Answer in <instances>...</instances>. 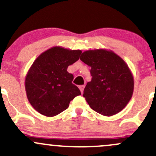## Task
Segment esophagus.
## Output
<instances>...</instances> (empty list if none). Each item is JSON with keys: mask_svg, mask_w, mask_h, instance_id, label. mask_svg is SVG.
<instances>
[{"mask_svg": "<svg viewBox=\"0 0 156 156\" xmlns=\"http://www.w3.org/2000/svg\"><path fill=\"white\" fill-rule=\"evenodd\" d=\"M79 89H80V90H81V93L83 94V89H84V85H82V86H80V87H79Z\"/></svg>", "mask_w": 156, "mask_h": 156, "instance_id": "obj_1", "label": "esophagus"}]
</instances>
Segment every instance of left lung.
I'll use <instances>...</instances> for the list:
<instances>
[{"mask_svg": "<svg viewBox=\"0 0 156 156\" xmlns=\"http://www.w3.org/2000/svg\"><path fill=\"white\" fill-rule=\"evenodd\" d=\"M80 59L91 67V81L83 90L90 107L105 116L121 112L130 101L134 89L133 74L125 61L111 50H87Z\"/></svg>", "mask_w": 156, "mask_h": 156, "instance_id": "obj_1", "label": "left lung"}]
</instances>
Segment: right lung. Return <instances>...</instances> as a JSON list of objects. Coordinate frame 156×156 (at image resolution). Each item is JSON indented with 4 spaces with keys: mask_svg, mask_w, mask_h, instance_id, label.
I'll return each mask as SVG.
<instances>
[{
    "mask_svg": "<svg viewBox=\"0 0 156 156\" xmlns=\"http://www.w3.org/2000/svg\"><path fill=\"white\" fill-rule=\"evenodd\" d=\"M80 49L54 47L35 59L25 78L27 96L39 113L53 117L69 107L75 97L81 95L73 84V75L67 72L69 65L79 59Z\"/></svg>",
    "mask_w": 156,
    "mask_h": 156,
    "instance_id": "1",
    "label": "right lung"
}]
</instances>
